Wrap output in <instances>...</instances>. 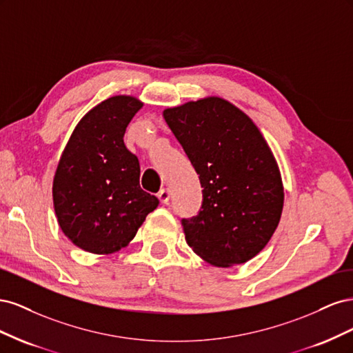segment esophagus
Here are the masks:
<instances>
[{
  "label": "esophagus",
  "instance_id": "1",
  "mask_svg": "<svg viewBox=\"0 0 353 353\" xmlns=\"http://www.w3.org/2000/svg\"><path fill=\"white\" fill-rule=\"evenodd\" d=\"M157 197H159V200H160V203H168L169 201V190H166V188H163V190H160L159 193H157Z\"/></svg>",
  "mask_w": 353,
  "mask_h": 353
}]
</instances>
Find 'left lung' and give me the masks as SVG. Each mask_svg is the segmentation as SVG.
<instances>
[{
	"mask_svg": "<svg viewBox=\"0 0 353 353\" xmlns=\"http://www.w3.org/2000/svg\"><path fill=\"white\" fill-rule=\"evenodd\" d=\"M163 117L203 187L199 215L183 219L187 244L218 268L250 261L271 240L284 205L271 147L248 114L216 95L168 108Z\"/></svg>",
	"mask_w": 353,
	"mask_h": 353,
	"instance_id": "left-lung-1",
	"label": "left lung"
}]
</instances>
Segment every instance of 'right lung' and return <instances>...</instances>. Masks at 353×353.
Returning <instances> with one entry per match:
<instances>
[{"label": "right lung", "mask_w": 353, "mask_h": 353, "mask_svg": "<svg viewBox=\"0 0 353 353\" xmlns=\"http://www.w3.org/2000/svg\"><path fill=\"white\" fill-rule=\"evenodd\" d=\"M144 105L113 95L74 126L52 181L59 225L79 249L112 254L126 248L159 199L140 187V162L128 150V123Z\"/></svg>", "instance_id": "right-lung-1"}]
</instances>
